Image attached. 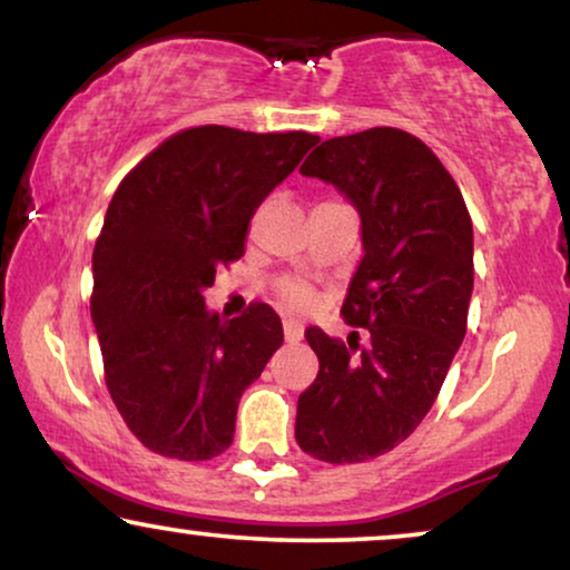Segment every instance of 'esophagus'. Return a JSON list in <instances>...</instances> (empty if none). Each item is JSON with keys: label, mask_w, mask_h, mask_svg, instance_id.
Returning <instances> with one entry per match:
<instances>
[{"label": "esophagus", "mask_w": 570, "mask_h": 570, "mask_svg": "<svg viewBox=\"0 0 570 570\" xmlns=\"http://www.w3.org/2000/svg\"><path fill=\"white\" fill-rule=\"evenodd\" d=\"M283 332H285V342H291V345L303 340V326L298 322H293V318H287L283 324Z\"/></svg>", "instance_id": "1"}]
</instances>
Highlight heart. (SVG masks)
Returning a JSON list of instances; mask_svg holds the SVG:
<instances>
[{
  "mask_svg": "<svg viewBox=\"0 0 570 570\" xmlns=\"http://www.w3.org/2000/svg\"><path fill=\"white\" fill-rule=\"evenodd\" d=\"M279 295H283V301L293 311H308L316 301L314 291H311V287L303 285V283H285L283 287H279Z\"/></svg>",
  "mask_w": 570,
  "mask_h": 570,
  "instance_id": "heart-1",
  "label": "heart"
}]
</instances>
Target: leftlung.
Segmentation results:
<instances>
[{"label": "left lung", "mask_w": 570, "mask_h": 570, "mask_svg": "<svg viewBox=\"0 0 570 570\" xmlns=\"http://www.w3.org/2000/svg\"><path fill=\"white\" fill-rule=\"evenodd\" d=\"M361 215L363 259L342 316L371 332L353 355L308 326L316 381L295 441L330 464L368 462L407 439L439 396L466 332L474 264L462 191L431 147L394 127L326 139L301 166Z\"/></svg>", "instance_id": "8db88e82"}]
</instances>
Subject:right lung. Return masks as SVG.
I'll list each match as a JSON object with an SVG mask.
<instances>
[{
    "instance_id": "1",
    "label": "right lung",
    "mask_w": 570,
    "mask_h": 570,
    "mask_svg": "<svg viewBox=\"0 0 570 570\" xmlns=\"http://www.w3.org/2000/svg\"><path fill=\"white\" fill-rule=\"evenodd\" d=\"M316 142L194 127L116 189L92 252L90 316L116 410L155 454L205 462L233 443L240 394L283 345V322L267 303L225 322L205 291L244 256L256 207Z\"/></svg>"
}]
</instances>
